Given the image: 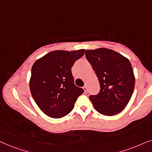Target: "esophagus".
I'll list each match as a JSON object with an SVG mask.
<instances>
[{"label": "esophagus", "mask_w": 152, "mask_h": 152, "mask_svg": "<svg viewBox=\"0 0 152 152\" xmlns=\"http://www.w3.org/2000/svg\"><path fill=\"white\" fill-rule=\"evenodd\" d=\"M83 89H84V91H85V93L87 92V86H84V87H83Z\"/></svg>", "instance_id": "1"}]
</instances>
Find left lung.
I'll return each mask as SVG.
<instances>
[{
  "label": "left lung",
  "instance_id": "8db88e82",
  "mask_svg": "<svg viewBox=\"0 0 152 152\" xmlns=\"http://www.w3.org/2000/svg\"><path fill=\"white\" fill-rule=\"evenodd\" d=\"M100 83V89L89 100L94 109L104 116H114L123 111L131 99L135 77L129 60L106 48L85 51Z\"/></svg>",
  "mask_w": 152,
  "mask_h": 152
}]
</instances>
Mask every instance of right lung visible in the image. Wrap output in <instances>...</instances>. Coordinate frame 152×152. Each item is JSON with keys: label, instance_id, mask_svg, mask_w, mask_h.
<instances>
[{"label": "right lung", "instance_id": "obj_1", "mask_svg": "<svg viewBox=\"0 0 152 152\" xmlns=\"http://www.w3.org/2000/svg\"><path fill=\"white\" fill-rule=\"evenodd\" d=\"M84 52L52 51L34 63L29 88L36 103L47 116L60 118L67 115L84 92L74 84L72 74V67Z\"/></svg>", "mask_w": 152, "mask_h": 152}]
</instances>
